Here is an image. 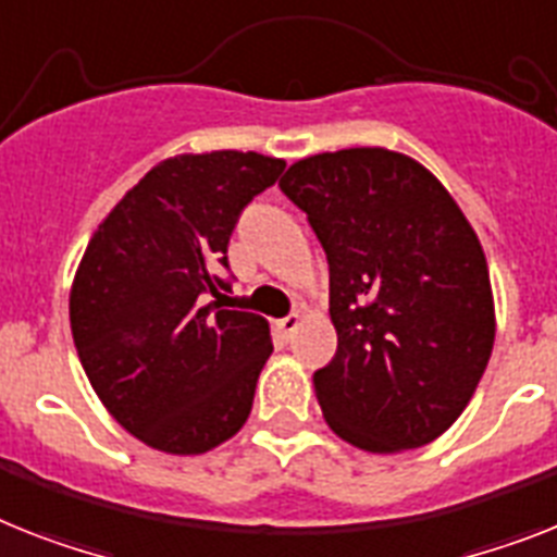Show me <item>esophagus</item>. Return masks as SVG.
<instances>
[{
    "mask_svg": "<svg viewBox=\"0 0 557 557\" xmlns=\"http://www.w3.org/2000/svg\"><path fill=\"white\" fill-rule=\"evenodd\" d=\"M298 327H301V315H298V312H289L287 319L278 321V330H282L284 338H289V335L296 333Z\"/></svg>",
    "mask_w": 557,
    "mask_h": 557,
    "instance_id": "1",
    "label": "esophagus"
}]
</instances>
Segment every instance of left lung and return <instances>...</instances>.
<instances>
[{"label":"left lung","mask_w":557,"mask_h":557,"mask_svg":"<svg viewBox=\"0 0 557 557\" xmlns=\"http://www.w3.org/2000/svg\"><path fill=\"white\" fill-rule=\"evenodd\" d=\"M278 187L327 252L338 347L312 387L330 430L379 455L447 433L495 344L490 268L461 207L387 147L307 156Z\"/></svg>","instance_id":"obj_1"}]
</instances>
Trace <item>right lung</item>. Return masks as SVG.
Returning a JSON list of instances; mask_svg holds the SVG:
<instances>
[{"label": "right lung", "mask_w": 557, "mask_h": 557, "mask_svg": "<svg viewBox=\"0 0 557 557\" xmlns=\"http://www.w3.org/2000/svg\"><path fill=\"white\" fill-rule=\"evenodd\" d=\"M282 170L252 150L170 156L87 242L71 284L73 344L104 410L147 447L210 453L250 416L270 324L224 310L215 270L242 207Z\"/></svg>", "instance_id": "obj_1"}]
</instances>
